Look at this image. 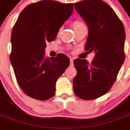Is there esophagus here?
<instances>
[{
    "label": "esophagus",
    "mask_w": 130,
    "mask_h": 130,
    "mask_svg": "<svg viewBox=\"0 0 130 130\" xmlns=\"http://www.w3.org/2000/svg\"><path fill=\"white\" fill-rule=\"evenodd\" d=\"M73 61H74V59L72 58H70V65H73Z\"/></svg>",
    "instance_id": "obj_1"
}]
</instances>
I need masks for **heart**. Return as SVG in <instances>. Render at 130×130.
<instances>
[{
  "instance_id": "b5f03b06",
  "label": "heart",
  "mask_w": 130,
  "mask_h": 130,
  "mask_svg": "<svg viewBox=\"0 0 130 130\" xmlns=\"http://www.w3.org/2000/svg\"><path fill=\"white\" fill-rule=\"evenodd\" d=\"M82 25H84V24L79 21H74L73 23H72V26H73L74 29H76V28H79V27H80L81 26H82Z\"/></svg>"
}]
</instances>
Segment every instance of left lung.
<instances>
[{
	"label": "left lung",
	"mask_w": 130,
	"mask_h": 130,
	"mask_svg": "<svg viewBox=\"0 0 130 130\" xmlns=\"http://www.w3.org/2000/svg\"><path fill=\"white\" fill-rule=\"evenodd\" d=\"M74 8L88 27L86 50L95 53L93 62L74 60L76 76L73 90L77 97L90 100L105 95L116 79L125 60V32L111 7L101 0L83 1Z\"/></svg>",
	"instance_id": "obj_1"
}]
</instances>
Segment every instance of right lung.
<instances>
[{"label":"right lung","instance_id":"right-lung-1","mask_svg":"<svg viewBox=\"0 0 130 130\" xmlns=\"http://www.w3.org/2000/svg\"><path fill=\"white\" fill-rule=\"evenodd\" d=\"M72 12L73 3L41 1L25 7L13 27L10 62L18 84L30 98H52L56 81L70 65L64 54L48 58L44 54L46 42L56 39Z\"/></svg>","mask_w":130,"mask_h":130}]
</instances>
